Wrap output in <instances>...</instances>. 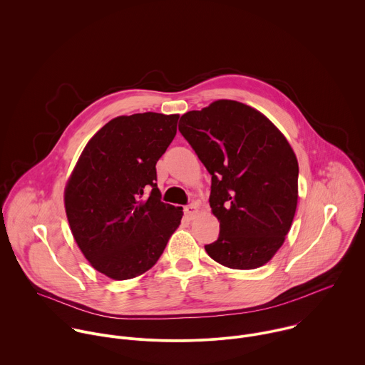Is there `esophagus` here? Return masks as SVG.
<instances>
[{
  "instance_id": "esophagus-1",
  "label": "esophagus",
  "mask_w": 365,
  "mask_h": 365,
  "mask_svg": "<svg viewBox=\"0 0 365 365\" xmlns=\"http://www.w3.org/2000/svg\"><path fill=\"white\" fill-rule=\"evenodd\" d=\"M184 212H185V215H187L188 218H192V217L198 212V204L191 202V204L185 205V207H184Z\"/></svg>"
}]
</instances>
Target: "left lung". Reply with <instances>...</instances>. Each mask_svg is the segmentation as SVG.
Here are the masks:
<instances>
[{"label":"left lung","mask_w":365,"mask_h":365,"mask_svg":"<svg viewBox=\"0 0 365 365\" xmlns=\"http://www.w3.org/2000/svg\"><path fill=\"white\" fill-rule=\"evenodd\" d=\"M178 130L211 174L220 235L207 254L234 269L267 264L291 228L298 200V161L287 138L259 111L232 100L185 113Z\"/></svg>","instance_id":"8db88e82"}]
</instances>
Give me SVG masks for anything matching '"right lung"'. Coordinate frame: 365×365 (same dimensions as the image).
Segmentation results:
<instances>
[{"instance_id":"right-lung-1","label":"right lung","mask_w":365,"mask_h":365,"mask_svg":"<svg viewBox=\"0 0 365 365\" xmlns=\"http://www.w3.org/2000/svg\"><path fill=\"white\" fill-rule=\"evenodd\" d=\"M178 118L143 113L111 120L88 141L67 182L74 240L90 264L113 279L148 271L181 222L182 208L161 201L155 170Z\"/></svg>"}]
</instances>
